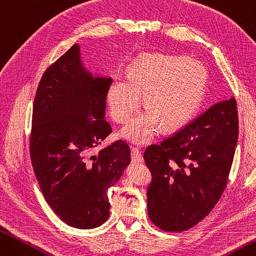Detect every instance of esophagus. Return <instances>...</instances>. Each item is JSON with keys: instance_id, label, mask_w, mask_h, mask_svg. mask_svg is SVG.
I'll return each mask as SVG.
<instances>
[{"instance_id": "obj_1", "label": "esophagus", "mask_w": 256, "mask_h": 256, "mask_svg": "<svg viewBox=\"0 0 256 256\" xmlns=\"http://www.w3.org/2000/svg\"><path fill=\"white\" fill-rule=\"evenodd\" d=\"M132 160L134 163H142L144 158L141 152L138 149H132Z\"/></svg>"}]
</instances>
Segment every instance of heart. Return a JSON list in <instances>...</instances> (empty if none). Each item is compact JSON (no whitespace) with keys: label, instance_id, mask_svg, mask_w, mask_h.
<instances>
[{"label":"heart","instance_id":"obj_1","mask_svg":"<svg viewBox=\"0 0 256 256\" xmlns=\"http://www.w3.org/2000/svg\"><path fill=\"white\" fill-rule=\"evenodd\" d=\"M206 76L202 66L185 56L146 54L130 66L128 78L116 76L107 90L112 118L126 124L139 110L141 94L146 112L124 127L120 136L138 146L148 144L162 124H184L200 104Z\"/></svg>","mask_w":256,"mask_h":256}]
</instances>
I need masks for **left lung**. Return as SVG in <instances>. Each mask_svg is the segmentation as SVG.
<instances>
[{
	"label": "left lung",
	"mask_w": 256,
	"mask_h": 256,
	"mask_svg": "<svg viewBox=\"0 0 256 256\" xmlns=\"http://www.w3.org/2000/svg\"><path fill=\"white\" fill-rule=\"evenodd\" d=\"M239 136L236 98L219 102L144 158L152 182L148 214L164 231H185L212 212L226 188Z\"/></svg>",
	"instance_id": "left-lung-1"
}]
</instances>
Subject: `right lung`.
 <instances>
[{
    "label": "right lung",
    "mask_w": 256,
    "mask_h": 256,
    "mask_svg": "<svg viewBox=\"0 0 256 256\" xmlns=\"http://www.w3.org/2000/svg\"><path fill=\"white\" fill-rule=\"evenodd\" d=\"M108 76H94L74 44L44 71L32 107L30 158L49 206L66 224L93 229L110 217V187L129 163L118 140L90 156L112 132L105 120Z\"/></svg>",
    "instance_id": "1"
}]
</instances>
